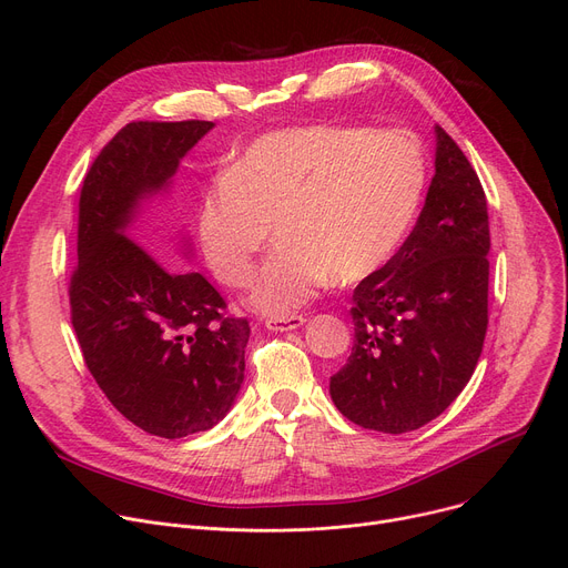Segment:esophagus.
<instances>
[{"label":"esophagus","mask_w":568,"mask_h":568,"mask_svg":"<svg viewBox=\"0 0 568 568\" xmlns=\"http://www.w3.org/2000/svg\"><path fill=\"white\" fill-rule=\"evenodd\" d=\"M304 317L302 315H287V317H268L264 322L266 329L272 332H292V329H300V326H304Z\"/></svg>","instance_id":"1"}]
</instances>
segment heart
Returning a JSON list of instances; mask_svg holds the SVG:
<instances>
[{"instance_id":"b5f03b06","label":"heart","mask_w":568,"mask_h":568,"mask_svg":"<svg viewBox=\"0 0 568 568\" xmlns=\"http://www.w3.org/2000/svg\"><path fill=\"white\" fill-rule=\"evenodd\" d=\"M426 189L424 149L407 131L304 124L253 140L200 200L197 236L209 268L232 287L264 262L251 306L287 317L332 278L359 283L389 262Z\"/></svg>"}]
</instances>
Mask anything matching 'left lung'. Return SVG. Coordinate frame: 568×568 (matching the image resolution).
<instances>
[{"label": "left lung", "instance_id": "left-lung-1", "mask_svg": "<svg viewBox=\"0 0 568 568\" xmlns=\"http://www.w3.org/2000/svg\"><path fill=\"white\" fill-rule=\"evenodd\" d=\"M435 176L414 230L356 285L354 345L332 377L343 416L409 433L449 407L479 362L488 329V204L463 149L435 126Z\"/></svg>", "mask_w": 568, "mask_h": 568}]
</instances>
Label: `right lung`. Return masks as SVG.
Segmentation results:
<instances>
[{"mask_svg": "<svg viewBox=\"0 0 568 568\" xmlns=\"http://www.w3.org/2000/svg\"><path fill=\"white\" fill-rule=\"evenodd\" d=\"M214 122H131L89 168L78 204L71 322L108 400L149 435L179 439L216 426L244 382L246 317L223 315L202 274L135 242L140 202L170 186Z\"/></svg>", "mask_w": 568, "mask_h": 568, "instance_id": "add662e5", "label": "right lung"}]
</instances>
